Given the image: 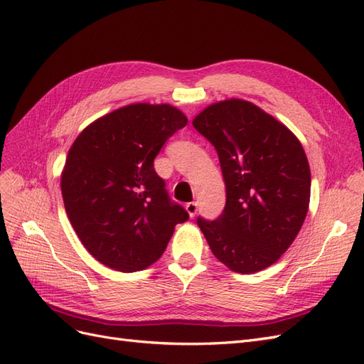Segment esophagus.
I'll return each instance as SVG.
<instances>
[{
  "label": "esophagus",
  "instance_id": "obj_1",
  "mask_svg": "<svg viewBox=\"0 0 364 364\" xmlns=\"http://www.w3.org/2000/svg\"><path fill=\"white\" fill-rule=\"evenodd\" d=\"M185 209H186V213L190 214V217H194L197 214V211H199V205H197V202H190L185 205Z\"/></svg>",
  "mask_w": 364,
  "mask_h": 364
}]
</instances>
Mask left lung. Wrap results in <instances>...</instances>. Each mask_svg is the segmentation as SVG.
Wrapping results in <instances>:
<instances>
[{"mask_svg": "<svg viewBox=\"0 0 364 364\" xmlns=\"http://www.w3.org/2000/svg\"><path fill=\"white\" fill-rule=\"evenodd\" d=\"M194 129L215 147L226 185L223 214L197 218L214 257L237 273L277 262L310 205L311 173L301 141L281 121L241 98L205 107Z\"/></svg>", "mask_w": 364, "mask_h": 364, "instance_id": "1", "label": "left lung"}]
</instances>
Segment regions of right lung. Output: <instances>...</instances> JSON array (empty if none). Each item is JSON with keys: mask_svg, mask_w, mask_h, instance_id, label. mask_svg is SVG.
Returning a JSON list of instances; mask_svg holds the SVG:
<instances>
[{"mask_svg": "<svg viewBox=\"0 0 364 364\" xmlns=\"http://www.w3.org/2000/svg\"><path fill=\"white\" fill-rule=\"evenodd\" d=\"M188 119L170 105L134 103L75 138L60 176L70 222L91 255L118 272L158 261L188 213L173 203L153 161Z\"/></svg>", "mask_w": 364, "mask_h": 364, "instance_id": "obj_1", "label": "right lung"}]
</instances>
